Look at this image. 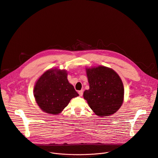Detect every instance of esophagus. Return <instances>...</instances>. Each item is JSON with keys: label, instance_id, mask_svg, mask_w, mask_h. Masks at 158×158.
<instances>
[{"label": "esophagus", "instance_id": "34e87169", "mask_svg": "<svg viewBox=\"0 0 158 158\" xmlns=\"http://www.w3.org/2000/svg\"><path fill=\"white\" fill-rule=\"evenodd\" d=\"M79 94L80 96H82V95H83V91H82V90H81V91H79Z\"/></svg>", "mask_w": 158, "mask_h": 158}]
</instances>
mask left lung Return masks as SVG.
<instances>
[{"label": "left lung", "instance_id": "8db88e82", "mask_svg": "<svg viewBox=\"0 0 158 158\" xmlns=\"http://www.w3.org/2000/svg\"><path fill=\"white\" fill-rule=\"evenodd\" d=\"M85 71L89 89L83 97L89 107L99 117L114 114L124 102V89L119 76L103 65L86 67Z\"/></svg>", "mask_w": 158, "mask_h": 158}]
</instances>
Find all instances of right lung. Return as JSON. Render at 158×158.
Wrapping results in <instances>:
<instances>
[{
  "label": "right lung",
  "mask_w": 158,
  "mask_h": 158,
  "mask_svg": "<svg viewBox=\"0 0 158 158\" xmlns=\"http://www.w3.org/2000/svg\"><path fill=\"white\" fill-rule=\"evenodd\" d=\"M34 96L42 111L57 115L79 94L67 79V70L54 68L46 71L37 80Z\"/></svg>",
  "instance_id": "1"
}]
</instances>
